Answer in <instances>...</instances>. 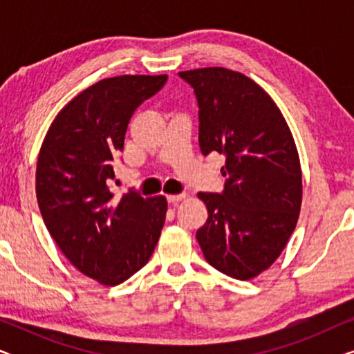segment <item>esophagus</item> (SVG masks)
Masks as SVG:
<instances>
[{
    "mask_svg": "<svg viewBox=\"0 0 354 354\" xmlns=\"http://www.w3.org/2000/svg\"><path fill=\"white\" fill-rule=\"evenodd\" d=\"M187 195L185 193H180V195H167V201L171 203V205H176V203L185 200Z\"/></svg>",
    "mask_w": 354,
    "mask_h": 354,
    "instance_id": "obj_1",
    "label": "esophagus"
}]
</instances>
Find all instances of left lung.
<instances>
[{"label": "left lung", "mask_w": 354, "mask_h": 354, "mask_svg": "<svg viewBox=\"0 0 354 354\" xmlns=\"http://www.w3.org/2000/svg\"><path fill=\"white\" fill-rule=\"evenodd\" d=\"M200 106V148L225 156L222 193H198L207 209L196 232L207 263L250 280L269 269L297 227L301 166L287 120L250 77L225 67L178 72Z\"/></svg>", "instance_id": "left-lung-1"}]
</instances>
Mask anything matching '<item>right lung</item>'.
Listing matches in <instances>:
<instances>
[{"mask_svg":"<svg viewBox=\"0 0 354 354\" xmlns=\"http://www.w3.org/2000/svg\"><path fill=\"white\" fill-rule=\"evenodd\" d=\"M167 75L103 79L71 100L48 129L37 161V200L62 254L101 285L122 283L151 258L166 221L162 195L115 198L114 158L133 111Z\"/></svg>","mask_w":354,"mask_h":354,"instance_id":"right-lung-1","label":"right lung"}]
</instances>
